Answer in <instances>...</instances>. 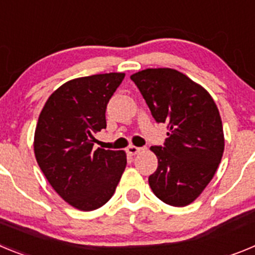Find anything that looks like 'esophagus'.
I'll list each match as a JSON object with an SVG mask.
<instances>
[{
  "instance_id": "esophagus-1",
  "label": "esophagus",
  "mask_w": 255,
  "mask_h": 255,
  "mask_svg": "<svg viewBox=\"0 0 255 255\" xmlns=\"http://www.w3.org/2000/svg\"><path fill=\"white\" fill-rule=\"evenodd\" d=\"M128 153H129L130 155H135V154H138L139 152L141 150V148H138V147H135V145H130V147H128Z\"/></svg>"
}]
</instances>
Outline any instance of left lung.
<instances>
[{
    "mask_svg": "<svg viewBox=\"0 0 255 255\" xmlns=\"http://www.w3.org/2000/svg\"><path fill=\"white\" fill-rule=\"evenodd\" d=\"M157 123H166L164 147H150L158 167L148 179L166 204L185 207L215 176L225 149L222 120L202 85L177 70L145 69L130 76Z\"/></svg>",
    "mask_w": 255,
    "mask_h": 255,
    "instance_id": "left-lung-1",
    "label": "left lung"
}]
</instances>
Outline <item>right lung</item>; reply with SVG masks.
<instances>
[{
    "label": "right lung",
    "instance_id": "add662e5",
    "mask_svg": "<svg viewBox=\"0 0 255 255\" xmlns=\"http://www.w3.org/2000/svg\"><path fill=\"white\" fill-rule=\"evenodd\" d=\"M124 78V73H110L69 80L40 111L35 159L56 193L79 211L105 206L125 171L124 150L93 149L96 134L106 129L108 101Z\"/></svg>",
    "mask_w": 255,
    "mask_h": 255
}]
</instances>
